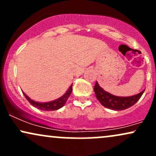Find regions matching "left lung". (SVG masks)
<instances>
[{"mask_svg":"<svg viewBox=\"0 0 156 156\" xmlns=\"http://www.w3.org/2000/svg\"><path fill=\"white\" fill-rule=\"evenodd\" d=\"M94 90L96 94L97 99L99 101L102 105H103L105 108L112 109V110L122 111L130 108L135 104L140 99L145 89L133 96L118 97L113 95L108 92H105V90H103V89H102L100 87L99 84L96 81Z\"/></svg>","mask_w":156,"mask_h":156,"instance_id":"left-lung-1","label":"left lung"}]
</instances>
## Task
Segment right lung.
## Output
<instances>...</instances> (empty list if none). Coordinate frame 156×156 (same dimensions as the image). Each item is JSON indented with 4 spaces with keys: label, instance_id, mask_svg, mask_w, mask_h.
Here are the masks:
<instances>
[{
    "label": "right lung",
    "instance_id": "add662e5",
    "mask_svg": "<svg viewBox=\"0 0 156 156\" xmlns=\"http://www.w3.org/2000/svg\"><path fill=\"white\" fill-rule=\"evenodd\" d=\"M73 91V84L69 87V88L67 91V92L64 94L63 96L61 97L60 98H58V99L55 100V101L48 102V103H39V102H36L34 101H32V100L30 99L28 96L25 94L24 92H23L24 96L26 97L27 101L29 102L31 104L33 105V106L36 107V108L40 109V110L43 111H55L58 110L63 107L65 103L67 102L68 98H69V95H70L71 92Z\"/></svg>",
    "mask_w": 156,
    "mask_h": 156
}]
</instances>
